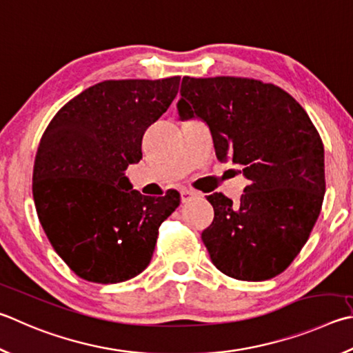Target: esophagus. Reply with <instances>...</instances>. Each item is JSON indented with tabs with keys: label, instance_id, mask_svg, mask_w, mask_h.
I'll return each instance as SVG.
<instances>
[{
	"label": "esophagus",
	"instance_id": "34e87169",
	"mask_svg": "<svg viewBox=\"0 0 353 353\" xmlns=\"http://www.w3.org/2000/svg\"><path fill=\"white\" fill-rule=\"evenodd\" d=\"M196 196H199V193H197V191H194V190L183 188V190L181 191V199H182V202H183V203H185V202H188V201H191V199L196 197Z\"/></svg>",
	"mask_w": 353,
	"mask_h": 353
}]
</instances>
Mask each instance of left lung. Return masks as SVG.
I'll return each mask as SVG.
<instances>
[{
    "instance_id": "obj_1",
    "label": "left lung",
    "mask_w": 353,
    "mask_h": 353,
    "mask_svg": "<svg viewBox=\"0 0 353 353\" xmlns=\"http://www.w3.org/2000/svg\"><path fill=\"white\" fill-rule=\"evenodd\" d=\"M181 119L208 125L216 156L242 166L238 203L208 196L214 219L202 241L217 270L239 281L278 276L309 239L325 193L324 146L284 89L242 77H183Z\"/></svg>"
}]
</instances>
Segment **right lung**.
I'll use <instances>...</instances> for the list:
<instances>
[{"mask_svg":"<svg viewBox=\"0 0 353 353\" xmlns=\"http://www.w3.org/2000/svg\"><path fill=\"white\" fill-rule=\"evenodd\" d=\"M181 77L106 80L88 88L50 120L38 145L34 193L49 242L77 276L123 283L148 267L159 227L177 191L148 197L132 190L128 165L142 137L176 99Z\"/></svg>","mask_w":353,"mask_h":353,"instance_id":"right-lung-1","label":"right lung"}]
</instances>
